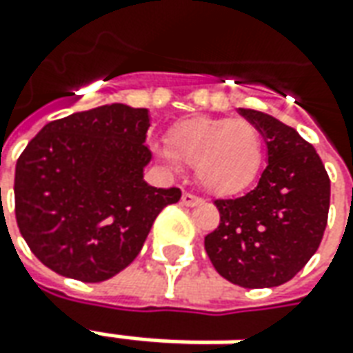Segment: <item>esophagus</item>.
Instances as JSON below:
<instances>
[{
    "mask_svg": "<svg viewBox=\"0 0 353 353\" xmlns=\"http://www.w3.org/2000/svg\"><path fill=\"white\" fill-rule=\"evenodd\" d=\"M181 203H183L185 207H199V205H203L205 201H203L201 196L193 195V193H183V195H181Z\"/></svg>",
    "mask_w": 353,
    "mask_h": 353,
    "instance_id": "obj_1",
    "label": "esophagus"
}]
</instances>
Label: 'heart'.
I'll use <instances>...</instances> for the list:
<instances>
[{"label": "heart", "instance_id": "1", "mask_svg": "<svg viewBox=\"0 0 353 353\" xmlns=\"http://www.w3.org/2000/svg\"><path fill=\"white\" fill-rule=\"evenodd\" d=\"M162 157L195 168L199 183L216 195H234L251 185L263 164V135L247 119L191 116L166 133Z\"/></svg>", "mask_w": 353, "mask_h": 353}]
</instances>
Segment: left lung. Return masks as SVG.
Listing matches in <instances>:
<instances>
[{"label":"left lung","instance_id":"8db88e82","mask_svg":"<svg viewBox=\"0 0 353 353\" xmlns=\"http://www.w3.org/2000/svg\"><path fill=\"white\" fill-rule=\"evenodd\" d=\"M265 137L268 166L255 189L216 199L220 222L205 237L220 276L241 288H274L296 276L321 245L330 179L317 150L276 117L239 108Z\"/></svg>","mask_w":353,"mask_h":353}]
</instances>
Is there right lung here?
I'll return each mask as SVG.
<instances>
[{
    "mask_svg": "<svg viewBox=\"0 0 353 353\" xmlns=\"http://www.w3.org/2000/svg\"><path fill=\"white\" fill-rule=\"evenodd\" d=\"M148 110L110 104L50 121L15 168V218L36 259L81 282H104L141 253L177 187L143 179Z\"/></svg>",
    "mask_w": 353,
    "mask_h": 353,
    "instance_id": "obj_1",
    "label": "right lung"
}]
</instances>
